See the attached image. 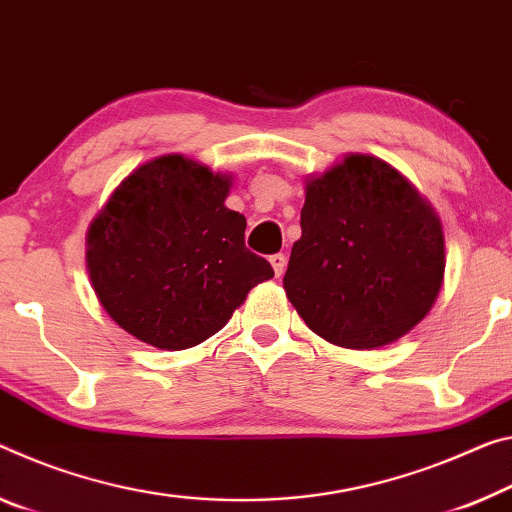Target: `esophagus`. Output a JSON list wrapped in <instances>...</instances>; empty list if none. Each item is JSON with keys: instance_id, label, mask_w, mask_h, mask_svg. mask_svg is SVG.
<instances>
[{"instance_id": "esophagus-1", "label": "esophagus", "mask_w": 512, "mask_h": 512, "mask_svg": "<svg viewBox=\"0 0 512 512\" xmlns=\"http://www.w3.org/2000/svg\"><path fill=\"white\" fill-rule=\"evenodd\" d=\"M269 262L273 264V271H275V275H282L285 273V266H287V257L282 255V253H275V255H271L269 257Z\"/></svg>"}]
</instances>
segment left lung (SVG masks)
I'll return each instance as SVG.
<instances>
[{
    "label": "left lung",
    "mask_w": 512,
    "mask_h": 512,
    "mask_svg": "<svg viewBox=\"0 0 512 512\" xmlns=\"http://www.w3.org/2000/svg\"><path fill=\"white\" fill-rule=\"evenodd\" d=\"M282 285L330 344L385 346L424 319L444 278L440 218L403 175L367 154L307 182Z\"/></svg>",
    "instance_id": "obj_1"
}]
</instances>
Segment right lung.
Listing matches in <instances>:
<instances>
[{
  "instance_id": "add662e5",
  "label": "right lung",
  "mask_w": 512,
  "mask_h": 512,
  "mask_svg": "<svg viewBox=\"0 0 512 512\" xmlns=\"http://www.w3.org/2000/svg\"><path fill=\"white\" fill-rule=\"evenodd\" d=\"M230 177L180 154L152 159L113 191L88 230L97 298L129 335L182 351L216 335L271 264L225 207Z\"/></svg>"
}]
</instances>
